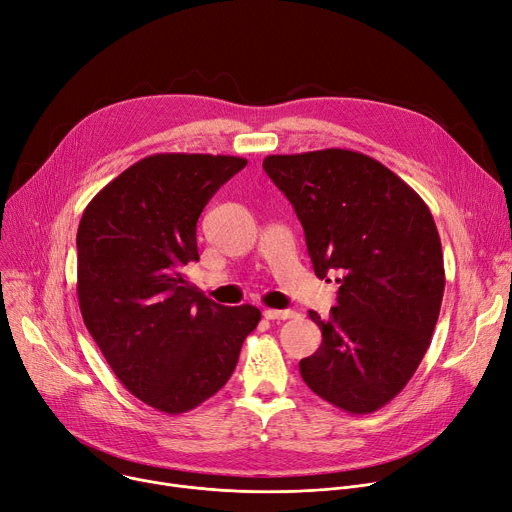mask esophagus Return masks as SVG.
I'll return each mask as SVG.
<instances>
[{"label":"esophagus","mask_w":512,"mask_h":512,"mask_svg":"<svg viewBox=\"0 0 512 512\" xmlns=\"http://www.w3.org/2000/svg\"><path fill=\"white\" fill-rule=\"evenodd\" d=\"M295 316V312L293 310H264V318L266 320H289V318H293Z\"/></svg>","instance_id":"esophagus-1"}]
</instances>
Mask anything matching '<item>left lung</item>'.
<instances>
[{
    "mask_svg": "<svg viewBox=\"0 0 512 512\" xmlns=\"http://www.w3.org/2000/svg\"><path fill=\"white\" fill-rule=\"evenodd\" d=\"M266 175L304 227L314 273H337L322 345L299 362L314 393L364 415L395 399L430 347L444 260L430 208L376 159L345 148L270 155Z\"/></svg>",
    "mask_w": 512,
    "mask_h": 512,
    "instance_id": "obj_1",
    "label": "left lung"
}]
</instances>
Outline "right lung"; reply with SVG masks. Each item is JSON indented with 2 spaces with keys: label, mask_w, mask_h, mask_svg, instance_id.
I'll return each mask as SVG.
<instances>
[{
  "label": "right lung",
  "mask_w": 512,
  "mask_h": 512,
  "mask_svg": "<svg viewBox=\"0 0 512 512\" xmlns=\"http://www.w3.org/2000/svg\"><path fill=\"white\" fill-rule=\"evenodd\" d=\"M246 165L225 155L146 157L90 200L78 225L88 333L119 382L169 415L219 393L260 322L258 308L215 304L184 275L200 258V213Z\"/></svg>",
  "instance_id": "right-lung-1"
}]
</instances>
